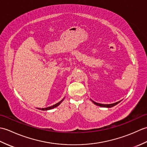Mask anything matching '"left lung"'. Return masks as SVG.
<instances>
[{"mask_svg":"<svg viewBox=\"0 0 147 147\" xmlns=\"http://www.w3.org/2000/svg\"><path fill=\"white\" fill-rule=\"evenodd\" d=\"M91 100L92 101V102L93 103V104L98 105V106H100V107H107V108H111V107H114V106H115V105H117V104H119V103L120 102V101L119 102H117L115 103H114V104H99V103H96L94 101H93L92 100Z\"/></svg>","mask_w":147,"mask_h":147,"instance_id":"1","label":"left lung"}]
</instances>
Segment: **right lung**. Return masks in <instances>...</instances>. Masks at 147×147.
<instances>
[{"label":"right lung","instance_id":"add662e5","mask_svg":"<svg viewBox=\"0 0 147 147\" xmlns=\"http://www.w3.org/2000/svg\"><path fill=\"white\" fill-rule=\"evenodd\" d=\"M64 98L63 99H62V100H61L60 102H59L58 103H57V104H55L54 105L51 106V107H47V108H42V109L38 108V109H40V110H42V111H48V110H51V109H54V108H55V107H57L58 105H60V104H61V102L64 100Z\"/></svg>","mask_w":147,"mask_h":147}]
</instances>
